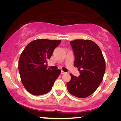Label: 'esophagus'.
I'll list each match as a JSON object with an SVG mask.
<instances>
[{
  "label": "esophagus",
  "instance_id": "obj_1",
  "mask_svg": "<svg viewBox=\"0 0 121 121\" xmlns=\"http://www.w3.org/2000/svg\"><path fill=\"white\" fill-rule=\"evenodd\" d=\"M66 73L65 72H63V71H61V74H65Z\"/></svg>",
  "mask_w": 121,
  "mask_h": 121
}]
</instances>
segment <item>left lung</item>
<instances>
[{
    "label": "left lung",
    "instance_id": "1",
    "mask_svg": "<svg viewBox=\"0 0 121 121\" xmlns=\"http://www.w3.org/2000/svg\"><path fill=\"white\" fill-rule=\"evenodd\" d=\"M73 50L74 67L80 72L79 77L70 74L71 80L67 83L70 94L85 98L95 91L103 79L106 65L100 47L89 39H75L70 42Z\"/></svg>",
    "mask_w": 121,
    "mask_h": 121
}]
</instances>
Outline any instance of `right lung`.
Wrapping results in <instances>:
<instances>
[{"label":"right lung","mask_w":121,"mask_h":121,"mask_svg":"<svg viewBox=\"0 0 121 121\" xmlns=\"http://www.w3.org/2000/svg\"><path fill=\"white\" fill-rule=\"evenodd\" d=\"M60 40L36 39L26 46L19 60V71L26 90L34 95H41L50 91L60 75L59 69H47V60Z\"/></svg>","instance_id":"add662e5"}]
</instances>
